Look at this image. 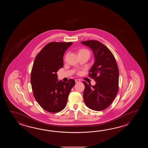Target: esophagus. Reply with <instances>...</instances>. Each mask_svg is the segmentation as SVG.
I'll return each instance as SVG.
<instances>
[{
	"mask_svg": "<svg viewBox=\"0 0 148 148\" xmlns=\"http://www.w3.org/2000/svg\"><path fill=\"white\" fill-rule=\"evenodd\" d=\"M75 82L76 83H78V82H80V80L79 79H75Z\"/></svg>",
	"mask_w": 148,
	"mask_h": 148,
	"instance_id": "obj_1",
	"label": "esophagus"
}]
</instances>
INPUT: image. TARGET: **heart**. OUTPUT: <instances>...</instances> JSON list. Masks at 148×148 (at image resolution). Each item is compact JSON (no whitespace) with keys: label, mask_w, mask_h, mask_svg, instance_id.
<instances>
[{"label":"heart","mask_w":148,"mask_h":148,"mask_svg":"<svg viewBox=\"0 0 148 148\" xmlns=\"http://www.w3.org/2000/svg\"><path fill=\"white\" fill-rule=\"evenodd\" d=\"M84 51H88L89 52L88 50H85V49H82V50H80V51H79V52H84Z\"/></svg>","instance_id":"obj_1"}]
</instances>
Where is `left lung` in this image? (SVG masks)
Wrapping results in <instances>:
<instances>
[{"instance_id": "obj_1", "label": "left lung", "mask_w": 148, "mask_h": 148, "mask_svg": "<svg viewBox=\"0 0 148 148\" xmlns=\"http://www.w3.org/2000/svg\"><path fill=\"white\" fill-rule=\"evenodd\" d=\"M94 52L95 63L89 72V76L94 79L95 86L85 85L84 99L86 106L97 111L107 108L119 91V70L115 58L109 49L96 40L82 41Z\"/></svg>"}]
</instances>
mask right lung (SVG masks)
Masks as SVG:
<instances>
[{"instance_id":"obj_1","label":"right lung","mask_w":148,"mask_h":148,"mask_svg":"<svg viewBox=\"0 0 148 148\" xmlns=\"http://www.w3.org/2000/svg\"><path fill=\"white\" fill-rule=\"evenodd\" d=\"M73 42H52L47 44L35 59L31 82L36 101L44 110L57 113L66 106L68 96L75 85L70 79L67 82L58 81L57 72L63 66L65 51Z\"/></svg>"}]
</instances>
